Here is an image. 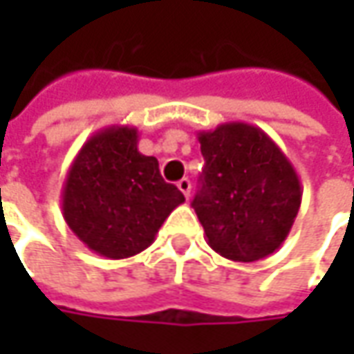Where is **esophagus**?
<instances>
[{"label":"esophagus","instance_id":"esophagus-1","mask_svg":"<svg viewBox=\"0 0 354 354\" xmlns=\"http://www.w3.org/2000/svg\"><path fill=\"white\" fill-rule=\"evenodd\" d=\"M177 187H179V191L185 195V198L191 197V181H189V179H181V181L177 183Z\"/></svg>","mask_w":354,"mask_h":354}]
</instances>
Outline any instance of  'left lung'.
Segmentation results:
<instances>
[{
  "label": "left lung",
  "instance_id": "1",
  "mask_svg": "<svg viewBox=\"0 0 354 354\" xmlns=\"http://www.w3.org/2000/svg\"><path fill=\"white\" fill-rule=\"evenodd\" d=\"M197 138L205 171L193 207L207 244L234 262L274 254L301 205L292 161L264 129L246 122L203 129Z\"/></svg>",
  "mask_w": 354,
  "mask_h": 354
}]
</instances>
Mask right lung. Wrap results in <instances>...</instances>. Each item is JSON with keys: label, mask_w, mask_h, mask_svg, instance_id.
<instances>
[{"label": "right lung", "mask_w": 354, "mask_h": 354, "mask_svg": "<svg viewBox=\"0 0 354 354\" xmlns=\"http://www.w3.org/2000/svg\"><path fill=\"white\" fill-rule=\"evenodd\" d=\"M138 128L108 126L90 136L71 163L62 185V216L90 250L104 258L136 256L183 193L163 181L156 157L138 149Z\"/></svg>", "instance_id": "add662e5"}]
</instances>
